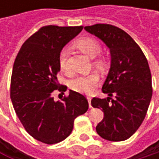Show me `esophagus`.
I'll return each instance as SVG.
<instances>
[{"label": "esophagus", "mask_w": 159, "mask_h": 159, "mask_svg": "<svg viewBox=\"0 0 159 159\" xmlns=\"http://www.w3.org/2000/svg\"><path fill=\"white\" fill-rule=\"evenodd\" d=\"M87 100H88V103H89V108H92V105H91V98L90 97H87Z\"/></svg>", "instance_id": "1"}]
</instances>
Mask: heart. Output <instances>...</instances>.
<instances>
[{
	"instance_id": "heart-1",
	"label": "heart",
	"mask_w": 159,
	"mask_h": 159,
	"mask_svg": "<svg viewBox=\"0 0 159 159\" xmlns=\"http://www.w3.org/2000/svg\"><path fill=\"white\" fill-rule=\"evenodd\" d=\"M75 45L81 51H83L84 54H86L91 58H95L101 51V44L99 43V41L90 37L78 39L75 42ZM67 61H68V50L67 48H64L59 53V65L62 72L69 74L70 70L68 68ZM95 64L98 67H101L104 65V60L99 57L95 60ZM98 82H99L98 75L96 73H92L86 75H81L75 78L71 83V87L73 90L76 92L83 94H90L98 86Z\"/></svg>"
}]
</instances>
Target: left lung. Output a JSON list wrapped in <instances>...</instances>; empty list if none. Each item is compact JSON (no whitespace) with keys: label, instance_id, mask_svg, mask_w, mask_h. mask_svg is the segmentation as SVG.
<instances>
[{"label":"left lung","instance_id":"8db88e82","mask_svg":"<svg viewBox=\"0 0 159 159\" xmlns=\"http://www.w3.org/2000/svg\"><path fill=\"white\" fill-rule=\"evenodd\" d=\"M84 29L100 39L111 55V69L102 86V92L109 98L91 100L94 108L104 112L103 120L96 127L97 133L109 141H124L142 124L152 98L147 60L132 37L117 26L96 24Z\"/></svg>","mask_w":159,"mask_h":159}]
</instances>
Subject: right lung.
Listing matches in <instances>:
<instances>
[{"label":"right lung","instance_id":"obj_1","mask_svg":"<svg viewBox=\"0 0 159 159\" xmlns=\"http://www.w3.org/2000/svg\"><path fill=\"white\" fill-rule=\"evenodd\" d=\"M83 26L45 25L29 37L21 47L11 77V100L25 131L47 144L63 141L72 133L76 117L88 110L86 98L70 90L55 101V90L65 92L60 84L59 53Z\"/></svg>","mask_w":159,"mask_h":159}]
</instances>
